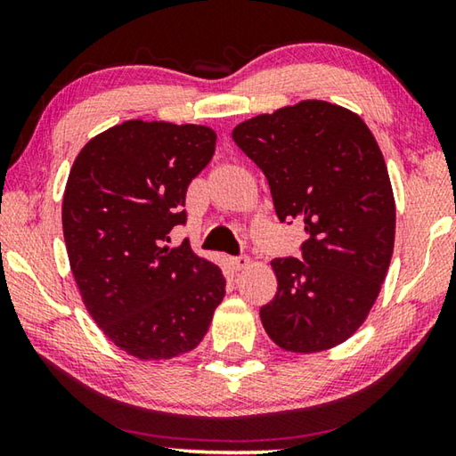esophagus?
I'll return each mask as SVG.
<instances>
[{
  "mask_svg": "<svg viewBox=\"0 0 456 456\" xmlns=\"http://www.w3.org/2000/svg\"><path fill=\"white\" fill-rule=\"evenodd\" d=\"M249 264H251V259L245 257V256L231 257V265H233V269H237V272H241V269H245Z\"/></svg>",
  "mask_w": 456,
  "mask_h": 456,
  "instance_id": "obj_1",
  "label": "esophagus"
}]
</instances>
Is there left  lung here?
<instances>
[{"instance_id": "8db88e82", "label": "left lung", "mask_w": 456, "mask_h": 456, "mask_svg": "<svg viewBox=\"0 0 456 456\" xmlns=\"http://www.w3.org/2000/svg\"><path fill=\"white\" fill-rule=\"evenodd\" d=\"M272 189L280 221L299 219L302 258L273 259L275 297L259 310L285 352L334 348L372 310L395 251L396 205L366 122L326 100H302L233 128Z\"/></svg>"}]
</instances>
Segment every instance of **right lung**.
Here are the masks:
<instances>
[{
    "mask_svg": "<svg viewBox=\"0 0 456 456\" xmlns=\"http://www.w3.org/2000/svg\"><path fill=\"white\" fill-rule=\"evenodd\" d=\"M215 142L203 125L126 120L84 144L68 176L61 227L76 285L104 336L134 358L195 350L225 296L217 265L189 241L168 245Z\"/></svg>",
    "mask_w": 456,
    "mask_h": 456,
    "instance_id": "add662e5",
    "label": "right lung"
}]
</instances>
